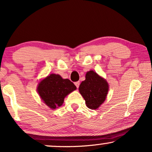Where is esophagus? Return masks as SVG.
I'll return each instance as SVG.
<instances>
[{"label":"esophagus","mask_w":152,"mask_h":152,"mask_svg":"<svg viewBox=\"0 0 152 152\" xmlns=\"http://www.w3.org/2000/svg\"><path fill=\"white\" fill-rule=\"evenodd\" d=\"M75 86H76V88H78V87H79V85H80V82L79 81H77V82H75L74 83Z\"/></svg>","instance_id":"esophagus-1"}]
</instances>
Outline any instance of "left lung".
Here are the masks:
<instances>
[{
	"label": "left lung",
	"instance_id": "8db88e82",
	"mask_svg": "<svg viewBox=\"0 0 152 152\" xmlns=\"http://www.w3.org/2000/svg\"><path fill=\"white\" fill-rule=\"evenodd\" d=\"M78 90L85 99L86 106L90 109H96L106 99L109 86L106 80L96 72L90 71L86 74V80L82 81Z\"/></svg>",
	"mask_w": 152,
	"mask_h": 152
}]
</instances>
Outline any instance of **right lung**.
Masks as SVG:
<instances>
[{
  "instance_id": "add662e5",
  "label": "right lung",
  "mask_w": 152,
  "mask_h": 152,
  "mask_svg": "<svg viewBox=\"0 0 152 152\" xmlns=\"http://www.w3.org/2000/svg\"><path fill=\"white\" fill-rule=\"evenodd\" d=\"M76 89V86L70 80L52 74L40 83L37 90L46 105L51 109H56L62 106L64 97Z\"/></svg>"
}]
</instances>
